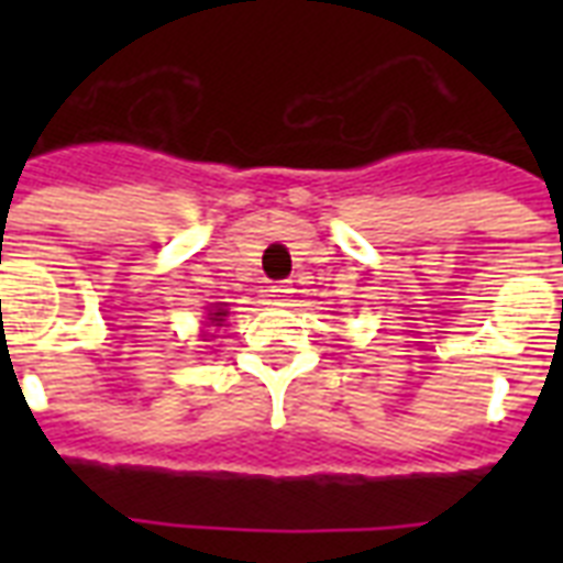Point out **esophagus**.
<instances>
[{
	"label": "esophagus",
	"instance_id": "obj_1",
	"mask_svg": "<svg viewBox=\"0 0 563 563\" xmlns=\"http://www.w3.org/2000/svg\"><path fill=\"white\" fill-rule=\"evenodd\" d=\"M268 298L274 300V303H283V300L291 298V286L289 283H277V286H272L268 289Z\"/></svg>",
	"mask_w": 563,
	"mask_h": 563
}]
</instances>
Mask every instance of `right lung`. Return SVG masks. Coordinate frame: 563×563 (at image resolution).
I'll use <instances>...</instances> for the list:
<instances>
[{"instance_id":"right-lung-1","label":"right lung","mask_w":563,"mask_h":563,"mask_svg":"<svg viewBox=\"0 0 563 563\" xmlns=\"http://www.w3.org/2000/svg\"><path fill=\"white\" fill-rule=\"evenodd\" d=\"M228 316V307H224V303H216V307L207 309V327H224Z\"/></svg>"}]
</instances>
